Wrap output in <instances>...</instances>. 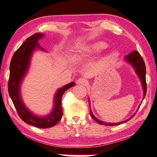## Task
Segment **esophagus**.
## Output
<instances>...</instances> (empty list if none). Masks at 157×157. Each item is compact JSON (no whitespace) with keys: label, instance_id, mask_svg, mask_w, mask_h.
Returning a JSON list of instances; mask_svg holds the SVG:
<instances>
[{"label":"esophagus","instance_id":"1","mask_svg":"<svg viewBox=\"0 0 157 157\" xmlns=\"http://www.w3.org/2000/svg\"><path fill=\"white\" fill-rule=\"evenodd\" d=\"M76 82L78 85H86L87 83V81L84 78H78L77 81H76Z\"/></svg>","mask_w":157,"mask_h":157}]
</instances>
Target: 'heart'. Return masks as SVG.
<instances>
[{
  "label": "heart",
  "mask_w": 157,
  "mask_h": 157,
  "mask_svg": "<svg viewBox=\"0 0 157 157\" xmlns=\"http://www.w3.org/2000/svg\"><path fill=\"white\" fill-rule=\"evenodd\" d=\"M107 47V44L102 41L92 43L89 45L81 47L73 56L75 61H80L85 59L88 56H91L99 53Z\"/></svg>",
  "instance_id": "b5f03b06"
}]
</instances>
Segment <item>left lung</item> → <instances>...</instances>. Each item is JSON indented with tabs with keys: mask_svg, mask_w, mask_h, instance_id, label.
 <instances>
[{
	"mask_svg": "<svg viewBox=\"0 0 157 157\" xmlns=\"http://www.w3.org/2000/svg\"><path fill=\"white\" fill-rule=\"evenodd\" d=\"M124 61H126L127 63H129L130 65H131V66L133 67V69L135 70V72L137 74L139 78L141 81V86H142L143 88V91H144V97H143V100L144 99L145 96H146V66H145V63L143 60L142 57H141V55L140 53H139L137 51H135L133 52H131V53H129V54L126 55L124 59ZM89 103H90V98H89ZM141 104L139 106L138 109H137V112L138 111L139 108H140V106L141 105ZM135 113L132 115V116L128 118V119H127L126 120H124L122 122H117V123H108V122H103V121H101L96 118L95 116H94V114L92 112H91V110L90 109V115H91V117L93 118V119L96 121V122H98L101 125H106V126H117V125H119L121 124L122 123H125L126 122H128V120H130L131 119L132 117H133L134 115L136 113Z\"/></svg>",
	"mask_w": 157,
	"mask_h": 157,
	"instance_id": "left-lung-1",
	"label": "left lung"
}]
</instances>
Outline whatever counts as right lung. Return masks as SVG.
<instances>
[{
    "instance_id": "obj_1",
    "label": "right lung",
    "mask_w": 157,
    "mask_h": 157,
    "mask_svg": "<svg viewBox=\"0 0 157 157\" xmlns=\"http://www.w3.org/2000/svg\"><path fill=\"white\" fill-rule=\"evenodd\" d=\"M42 33H35L26 40L14 53L10 63V74L8 91L11 99L16 107L20 117L28 124L40 128H51L59 122L63 115L61 98L65 91L75 85V82L64 85L54 96L53 108L51 113L45 116H40L33 113L26 107L21 96V85L30 67L31 57L36 50L46 51L40 46L38 41L44 37Z\"/></svg>"
}]
</instances>
